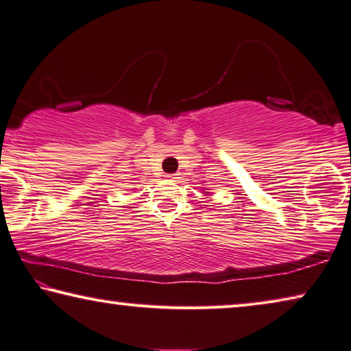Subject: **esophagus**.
<instances>
[{
	"instance_id": "34e87169",
	"label": "esophagus",
	"mask_w": 351,
	"mask_h": 351,
	"mask_svg": "<svg viewBox=\"0 0 351 351\" xmlns=\"http://www.w3.org/2000/svg\"><path fill=\"white\" fill-rule=\"evenodd\" d=\"M168 177H169V179H171L172 182H177V179H180L179 174H169Z\"/></svg>"
}]
</instances>
